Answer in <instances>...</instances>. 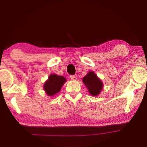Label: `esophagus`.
<instances>
[{"mask_svg": "<svg viewBox=\"0 0 147 147\" xmlns=\"http://www.w3.org/2000/svg\"><path fill=\"white\" fill-rule=\"evenodd\" d=\"M69 78H70V79H71V80H74H74H76V79H77L75 76H70Z\"/></svg>", "mask_w": 147, "mask_h": 147, "instance_id": "34e87169", "label": "esophagus"}]
</instances>
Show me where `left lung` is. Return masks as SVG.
Returning a JSON list of instances; mask_svg holds the SVG:
<instances>
[{
	"label": "left lung",
	"instance_id": "left-lung-1",
	"mask_svg": "<svg viewBox=\"0 0 147 147\" xmlns=\"http://www.w3.org/2000/svg\"><path fill=\"white\" fill-rule=\"evenodd\" d=\"M83 82L92 96H98L103 88V83L94 71H90L83 78Z\"/></svg>",
	"mask_w": 147,
	"mask_h": 147
}]
</instances>
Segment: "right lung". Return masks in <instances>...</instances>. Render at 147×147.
Listing matches in <instances>:
<instances>
[{"label":"right lung","instance_id":"obj_1","mask_svg":"<svg viewBox=\"0 0 147 147\" xmlns=\"http://www.w3.org/2000/svg\"><path fill=\"white\" fill-rule=\"evenodd\" d=\"M65 82L66 79L63 76L51 74L44 84L43 89L48 96H53L60 91Z\"/></svg>","mask_w":147,"mask_h":147}]
</instances>
